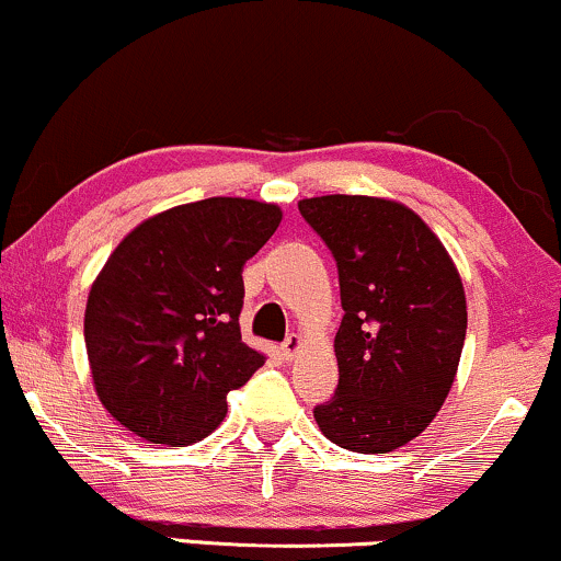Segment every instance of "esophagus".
<instances>
[{
    "mask_svg": "<svg viewBox=\"0 0 561 561\" xmlns=\"http://www.w3.org/2000/svg\"><path fill=\"white\" fill-rule=\"evenodd\" d=\"M301 344H305V341H301V335H299V333H291V335H288V339L283 341V344H280L283 357H286V359H294L296 354H299Z\"/></svg>",
    "mask_w": 561,
    "mask_h": 561,
    "instance_id": "obj_1",
    "label": "esophagus"
}]
</instances>
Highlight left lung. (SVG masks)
I'll return each mask as SVG.
<instances>
[{
  "label": "left lung",
  "mask_w": 561,
  "mask_h": 561,
  "mask_svg": "<svg viewBox=\"0 0 561 561\" xmlns=\"http://www.w3.org/2000/svg\"><path fill=\"white\" fill-rule=\"evenodd\" d=\"M299 213L339 267V388L314 407L322 436L359 454L417 438L449 397L467 333L462 278L404 204L314 196Z\"/></svg>",
  "instance_id": "8db88e82"
}]
</instances>
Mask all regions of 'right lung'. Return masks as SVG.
Here are the masks:
<instances>
[{
  "mask_svg": "<svg viewBox=\"0 0 561 561\" xmlns=\"http://www.w3.org/2000/svg\"><path fill=\"white\" fill-rule=\"evenodd\" d=\"M280 207L239 196L181 204L130 230L85 301L96 397L149 444L188 446L226 417V397L265 365L241 341L243 265Z\"/></svg>",
  "mask_w": 561,
  "mask_h": 561,
  "instance_id": "add662e5",
  "label": "right lung"
}]
</instances>
